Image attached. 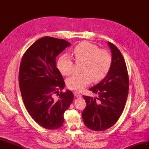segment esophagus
<instances>
[{
	"label": "esophagus",
	"mask_w": 149,
	"mask_h": 149,
	"mask_svg": "<svg viewBox=\"0 0 149 149\" xmlns=\"http://www.w3.org/2000/svg\"><path fill=\"white\" fill-rule=\"evenodd\" d=\"M74 96L77 97H81V94L79 92H75Z\"/></svg>",
	"instance_id": "esophagus-1"
}]
</instances>
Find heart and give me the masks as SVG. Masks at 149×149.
Segmentation results:
<instances>
[{
    "instance_id": "1",
    "label": "heart",
    "mask_w": 149,
    "mask_h": 149,
    "mask_svg": "<svg viewBox=\"0 0 149 149\" xmlns=\"http://www.w3.org/2000/svg\"><path fill=\"white\" fill-rule=\"evenodd\" d=\"M73 55L76 62L82 63V73L73 74L66 81L68 88L73 91H81L92 79L97 82L104 78L112 63L109 52L88 42L77 45L73 49ZM57 67L62 74L69 76L73 72V62L68 55H63L58 60Z\"/></svg>"
}]
</instances>
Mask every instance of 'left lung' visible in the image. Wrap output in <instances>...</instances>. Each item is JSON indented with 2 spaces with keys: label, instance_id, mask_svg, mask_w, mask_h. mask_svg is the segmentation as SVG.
<instances>
[{
  "label": "left lung",
  "instance_id": "8db88e82",
  "mask_svg": "<svg viewBox=\"0 0 149 149\" xmlns=\"http://www.w3.org/2000/svg\"><path fill=\"white\" fill-rule=\"evenodd\" d=\"M112 63L106 77L89 89L98 96H83L86 107L82 112L84 123L93 130L102 131L116 124L123 113L129 91V76L124 57L114 44L108 42Z\"/></svg>",
  "mask_w": 149,
  "mask_h": 149
}]
</instances>
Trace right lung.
<instances>
[{
	"label": "right lung",
	"instance_id": "1",
	"mask_svg": "<svg viewBox=\"0 0 149 149\" xmlns=\"http://www.w3.org/2000/svg\"><path fill=\"white\" fill-rule=\"evenodd\" d=\"M70 45L65 40L42 37L27 49L21 60L19 82L26 109L47 129L61 127L74 98L70 90L60 93L65 84L56 66V57Z\"/></svg>",
	"mask_w": 149,
	"mask_h": 149
}]
</instances>
